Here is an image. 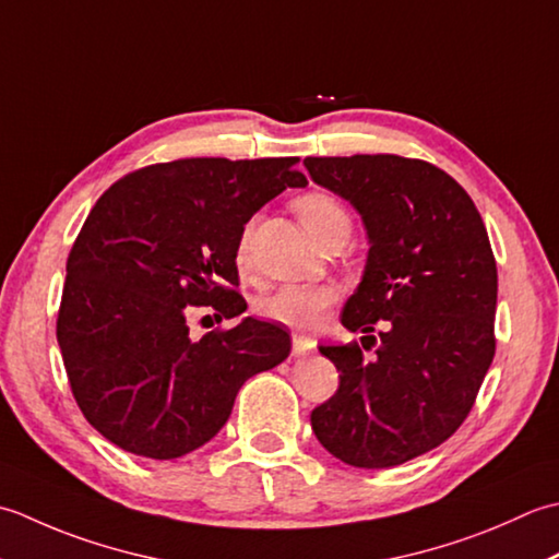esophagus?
<instances>
[{
	"instance_id": "obj_1",
	"label": "esophagus",
	"mask_w": 559,
	"mask_h": 559,
	"mask_svg": "<svg viewBox=\"0 0 559 559\" xmlns=\"http://www.w3.org/2000/svg\"><path fill=\"white\" fill-rule=\"evenodd\" d=\"M316 347V343L311 337L306 335H294L292 337V355L294 357H301V355H309V352Z\"/></svg>"
}]
</instances>
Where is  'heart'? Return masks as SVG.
Segmentation results:
<instances>
[{
  "label": "heart",
  "mask_w": 559,
  "mask_h": 559,
  "mask_svg": "<svg viewBox=\"0 0 559 559\" xmlns=\"http://www.w3.org/2000/svg\"><path fill=\"white\" fill-rule=\"evenodd\" d=\"M294 212L309 231L313 241H318L323 234L335 229L349 231V214L345 204L337 198L328 195V192H309L294 202ZM238 263H246V236L238 243ZM335 301V289L328 284H287L277 292L267 294L260 299L258 313L282 325H289L301 333L318 328L323 321L328 306Z\"/></svg>",
  "instance_id": "heart-1"
}]
</instances>
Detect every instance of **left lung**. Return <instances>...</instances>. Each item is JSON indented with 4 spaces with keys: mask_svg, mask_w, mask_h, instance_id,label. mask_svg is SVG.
I'll return each instance as SVG.
<instances>
[{
    "mask_svg": "<svg viewBox=\"0 0 559 559\" xmlns=\"http://www.w3.org/2000/svg\"><path fill=\"white\" fill-rule=\"evenodd\" d=\"M313 183L361 216L369 253L343 325L382 321L377 357L357 343L321 345L340 371L311 413L316 439L355 468H393L463 425L495 357L497 265L468 192L419 158L306 156Z\"/></svg>",
    "mask_w": 559,
    "mask_h": 559,
    "instance_id": "obj_1",
    "label": "left lung"
}]
</instances>
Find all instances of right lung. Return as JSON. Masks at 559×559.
Returning <instances> with one entry per match:
<instances>
[{
    "mask_svg": "<svg viewBox=\"0 0 559 559\" xmlns=\"http://www.w3.org/2000/svg\"><path fill=\"white\" fill-rule=\"evenodd\" d=\"M296 156L178 158L108 188L67 258L57 316L76 405L122 451L180 459L219 435L241 385L292 352L287 330L241 318L190 337L188 306L224 318L238 296L243 226L287 188H306Z\"/></svg>",
    "mask_w": 559,
    "mask_h": 559,
    "instance_id": "add662e5",
    "label": "right lung"
}]
</instances>
